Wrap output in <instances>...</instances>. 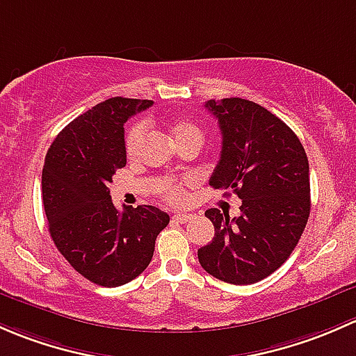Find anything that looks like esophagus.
I'll use <instances>...</instances> for the list:
<instances>
[{
  "label": "esophagus",
  "mask_w": 356,
  "mask_h": 356,
  "mask_svg": "<svg viewBox=\"0 0 356 356\" xmlns=\"http://www.w3.org/2000/svg\"><path fill=\"white\" fill-rule=\"evenodd\" d=\"M192 218H193L192 214H185V212H178V214L173 216V221H175V222H179V225H185V222H188Z\"/></svg>",
  "instance_id": "esophagus-1"
}]
</instances>
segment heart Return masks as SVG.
Masks as SVG:
<instances>
[{"label": "heart", "mask_w": 356, "mask_h": 356, "mask_svg": "<svg viewBox=\"0 0 356 356\" xmlns=\"http://www.w3.org/2000/svg\"><path fill=\"white\" fill-rule=\"evenodd\" d=\"M145 134H147V127L145 123L138 122L131 124L130 130L127 131V138H124V149H127L128 157H137L140 154L142 145H144ZM171 138L175 140L177 147L186 144H202L204 131L195 122L186 118L175 120L170 124ZM157 192L163 195L168 202L179 204L185 200V183L178 181L175 178H161L157 181Z\"/></svg>", "instance_id": "obj_1"}]
</instances>
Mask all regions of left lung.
Here are the masks:
<instances>
[{
    "instance_id": "8db88e82",
    "label": "left lung",
    "mask_w": 356,
    "mask_h": 356,
    "mask_svg": "<svg viewBox=\"0 0 356 356\" xmlns=\"http://www.w3.org/2000/svg\"><path fill=\"white\" fill-rule=\"evenodd\" d=\"M205 108L222 135L221 159L209 185L232 190L241 205L233 219L219 209L205 211L214 238L197 255L225 283H257L286 262L309 221V159L295 131L257 102L211 99Z\"/></svg>"
}]
</instances>
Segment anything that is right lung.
<instances>
[{"mask_svg": "<svg viewBox=\"0 0 356 356\" xmlns=\"http://www.w3.org/2000/svg\"><path fill=\"white\" fill-rule=\"evenodd\" d=\"M147 99L111 97L58 134L42 168V202L51 238L70 266L99 286L130 283L151 264L170 216L154 205L113 204L108 185L127 164L124 128Z\"/></svg>", "mask_w": 356, "mask_h": 356, "instance_id": "obj_1", "label": "right lung"}]
</instances>
